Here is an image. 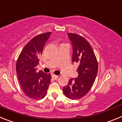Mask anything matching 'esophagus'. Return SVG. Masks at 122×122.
Here are the masks:
<instances>
[{
  "label": "esophagus",
  "mask_w": 122,
  "mask_h": 122,
  "mask_svg": "<svg viewBox=\"0 0 122 122\" xmlns=\"http://www.w3.org/2000/svg\"><path fill=\"white\" fill-rule=\"evenodd\" d=\"M52 77L54 79H57L59 77V76H57V75H56V74H52Z\"/></svg>",
  "instance_id": "1"
}]
</instances>
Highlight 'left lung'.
I'll list each match as a JSON object with an SVG mask.
<instances>
[{"mask_svg":"<svg viewBox=\"0 0 122 122\" xmlns=\"http://www.w3.org/2000/svg\"><path fill=\"white\" fill-rule=\"evenodd\" d=\"M73 45V62L79 66L78 77L69 80L63 88L65 95L71 100H79L90 91L98 72V62L93 49L86 38L76 33H69Z\"/></svg>","mask_w":122,"mask_h":122,"instance_id":"8db88e82","label":"left lung"}]
</instances>
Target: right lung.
Segmentation results:
<instances>
[{
	"mask_svg": "<svg viewBox=\"0 0 122 122\" xmlns=\"http://www.w3.org/2000/svg\"><path fill=\"white\" fill-rule=\"evenodd\" d=\"M51 33L45 32L33 38L24 47L16 61L18 80L22 91L29 98L41 100L47 95L51 75L42 71L37 72L36 66Z\"/></svg>",
	"mask_w": 122,
	"mask_h": 122,
	"instance_id": "obj_1",
	"label": "right lung"
}]
</instances>
